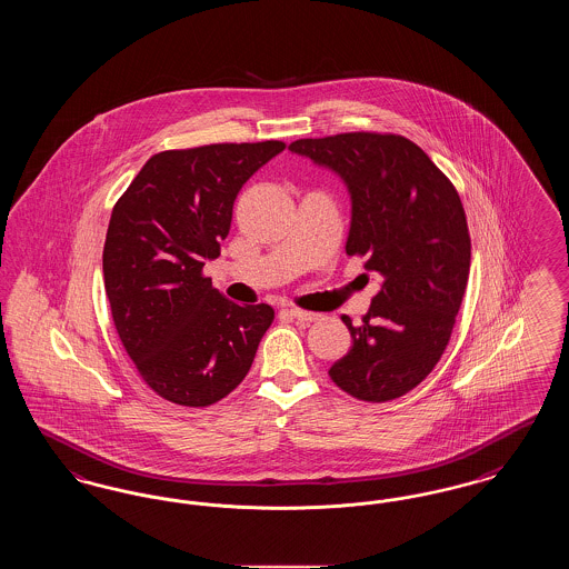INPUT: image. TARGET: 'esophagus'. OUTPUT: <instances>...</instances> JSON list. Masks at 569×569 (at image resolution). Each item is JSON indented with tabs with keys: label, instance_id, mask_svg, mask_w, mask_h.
Listing matches in <instances>:
<instances>
[{
	"label": "esophagus",
	"instance_id": "34e87169",
	"mask_svg": "<svg viewBox=\"0 0 569 569\" xmlns=\"http://www.w3.org/2000/svg\"><path fill=\"white\" fill-rule=\"evenodd\" d=\"M288 313L298 320V322H316L320 318V313H313V311H305V309H298V307H290Z\"/></svg>",
	"mask_w": 569,
	"mask_h": 569
}]
</instances>
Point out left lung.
I'll return each mask as SVG.
<instances>
[{"label": "left lung", "instance_id": "left-lung-1", "mask_svg": "<svg viewBox=\"0 0 569 569\" xmlns=\"http://www.w3.org/2000/svg\"><path fill=\"white\" fill-rule=\"evenodd\" d=\"M332 170L352 200L348 256L381 279L352 348L328 376L360 401L403 397L433 371L467 288L471 241L459 193L406 136L350 132L288 147Z\"/></svg>", "mask_w": 569, "mask_h": 569}]
</instances>
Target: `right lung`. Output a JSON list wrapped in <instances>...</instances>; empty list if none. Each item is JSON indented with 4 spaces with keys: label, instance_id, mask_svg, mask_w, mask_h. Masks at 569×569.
I'll return each instance as SVG.
<instances>
[{
    "label": "right lung",
    "instance_id": "right-lung-1",
    "mask_svg": "<svg viewBox=\"0 0 569 569\" xmlns=\"http://www.w3.org/2000/svg\"><path fill=\"white\" fill-rule=\"evenodd\" d=\"M279 140L162 151L117 200L102 253L112 322L138 373L166 401L213 406L243 381L271 305H237L202 274L230 232L247 179Z\"/></svg>",
    "mask_w": 569,
    "mask_h": 569
}]
</instances>
